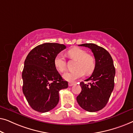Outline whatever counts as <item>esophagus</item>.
I'll return each instance as SVG.
<instances>
[{"instance_id": "esophagus-1", "label": "esophagus", "mask_w": 133, "mask_h": 133, "mask_svg": "<svg viewBox=\"0 0 133 133\" xmlns=\"http://www.w3.org/2000/svg\"><path fill=\"white\" fill-rule=\"evenodd\" d=\"M75 85V83H69V86H72V85Z\"/></svg>"}]
</instances>
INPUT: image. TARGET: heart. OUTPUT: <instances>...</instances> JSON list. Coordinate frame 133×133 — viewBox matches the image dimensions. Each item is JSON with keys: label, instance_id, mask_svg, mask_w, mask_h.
<instances>
[{"label": "heart", "instance_id": "1", "mask_svg": "<svg viewBox=\"0 0 133 133\" xmlns=\"http://www.w3.org/2000/svg\"><path fill=\"white\" fill-rule=\"evenodd\" d=\"M67 55L70 59L77 61L76 70L74 72H67L64 74L63 78L69 82H74L78 78L84 75L85 73L89 75L94 71L96 66L95 57L91 54H87L86 50L79 48H74L68 50ZM55 69L61 73L65 72L66 63L64 56L61 54L56 55L54 60Z\"/></svg>", "mask_w": 133, "mask_h": 133}]
</instances>
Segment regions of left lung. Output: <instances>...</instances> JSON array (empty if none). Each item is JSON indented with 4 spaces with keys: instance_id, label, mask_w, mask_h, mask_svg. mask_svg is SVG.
Here are the masks:
<instances>
[{
    "instance_id": "8db88e82",
    "label": "left lung",
    "mask_w": 133,
    "mask_h": 133,
    "mask_svg": "<svg viewBox=\"0 0 133 133\" xmlns=\"http://www.w3.org/2000/svg\"><path fill=\"white\" fill-rule=\"evenodd\" d=\"M79 46L90 49L94 55L96 66L93 74L80 83L81 91L76 97L78 104L89 112L102 109L109 100L115 86V68L113 59L107 50L93 43H85Z\"/></svg>"
}]
</instances>
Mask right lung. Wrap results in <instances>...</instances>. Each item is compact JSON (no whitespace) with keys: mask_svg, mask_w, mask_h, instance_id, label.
Instances as JSON below:
<instances>
[{"mask_svg":"<svg viewBox=\"0 0 133 133\" xmlns=\"http://www.w3.org/2000/svg\"><path fill=\"white\" fill-rule=\"evenodd\" d=\"M66 48L62 44L46 43L36 46L27 55L22 72L23 92L31 108L45 113L59 102V91L68 83L55 69L56 55Z\"/></svg>","mask_w":133,"mask_h":133,"instance_id":"right-lung-1","label":"right lung"}]
</instances>
